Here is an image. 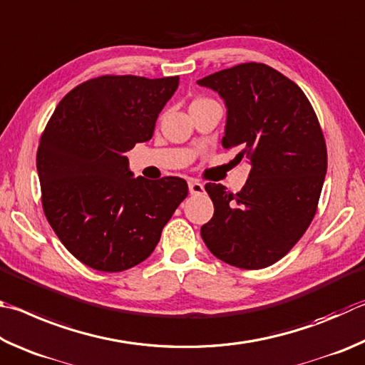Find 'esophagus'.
I'll return each instance as SVG.
<instances>
[{"instance_id":"1","label":"esophagus","mask_w":365,"mask_h":365,"mask_svg":"<svg viewBox=\"0 0 365 365\" xmlns=\"http://www.w3.org/2000/svg\"><path fill=\"white\" fill-rule=\"evenodd\" d=\"M189 192H190V195H200L205 192V187H203V184L200 181H197V179H190Z\"/></svg>"}]
</instances>
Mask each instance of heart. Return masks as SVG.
Instances as JSON below:
<instances>
[{"mask_svg":"<svg viewBox=\"0 0 365 365\" xmlns=\"http://www.w3.org/2000/svg\"><path fill=\"white\" fill-rule=\"evenodd\" d=\"M205 101H208V99H203V98H197V99H194V101H192V104H190V106H194V104H199V102H205Z\"/></svg>","mask_w":365,"mask_h":365,"instance_id":"1","label":"heart"}]
</instances>
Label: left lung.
<instances>
[{
    "mask_svg": "<svg viewBox=\"0 0 365 365\" xmlns=\"http://www.w3.org/2000/svg\"><path fill=\"white\" fill-rule=\"evenodd\" d=\"M226 102L225 149L252 170L237 194L208 182L213 218L200 229L216 258L240 269L276 263L303 237L317 212L327 147L311 102L266 63L247 62L197 81Z\"/></svg>",
    "mask_w": 365,
    "mask_h": 365,
    "instance_id": "8db88e82",
    "label": "left lung"
}]
</instances>
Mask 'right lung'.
<instances>
[{
  "label": "right lung",
  "instance_id": "1",
  "mask_svg": "<svg viewBox=\"0 0 365 365\" xmlns=\"http://www.w3.org/2000/svg\"><path fill=\"white\" fill-rule=\"evenodd\" d=\"M179 76L102 75L73 88L36 152L41 203L63 247L96 271L143 263L187 197L182 178H133L126 152L153 134Z\"/></svg>",
  "mask_w": 365,
  "mask_h": 365
}]
</instances>
